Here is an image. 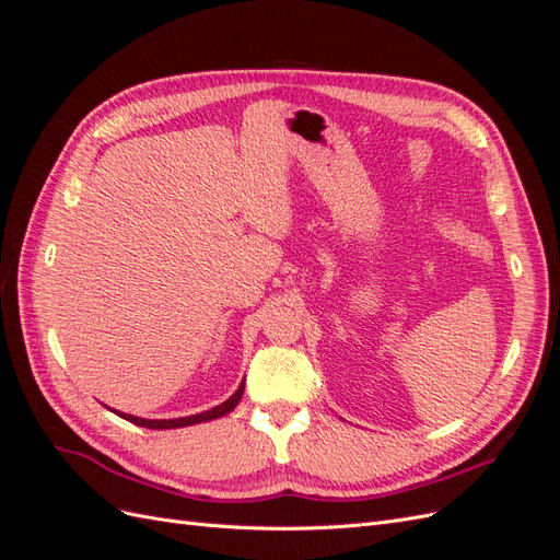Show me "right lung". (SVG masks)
Here are the masks:
<instances>
[{
    "label": "right lung",
    "instance_id": "add662e5",
    "mask_svg": "<svg viewBox=\"0 0 560 560\" xmlns=\"http://www.w3.org/2000/svg\"><path fill=\"white\" fill-rule=\"evenodd\" d=\"M243 393H245V381L241 383V387L235 389V393L224 401L214 406V409L210 411H202V413H196V416H186V418H173V420H149V418H138V416H130V413H118L121 418H126L128 422H132V425H140V428H149V430H173V428H186V425H196V422H206V420H214V418H222L226 413H231L235 406H238V401L243 399Z\"/></svg>",
    "mask_w": 560,
    "mask_h": 560
}]
</instances>
